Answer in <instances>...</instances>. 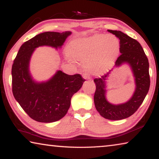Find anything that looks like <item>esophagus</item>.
Here are the masks:
<instances>
[{
	"label": "esophagus",
	"instance_id": "esophagus-1",
	"mask_svg": "<svg viewBox=\"0 0 159 159\" xmlns=\"http://www.w3.org/2000/svg\"><path fill=\"white\" fill-rule=\"evenodd\" d=\"M83 77L85 79H90V76H89V74H88V73H85V74H83Z\"/></svg>",
	"mask_w": 159,
	"mask_h": 159
}]
</instances>
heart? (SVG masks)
<instances>
[{
	"mask_svg": "<svg viewBox=\"0 0 159 159\" xmlns=\"http://www.w3.org/2000/svg\"><path fill=\"white\" fill-rule=\"evenodd\" d=\"M68 51L75 60L87 61L85 67L91 73L101 75L111 68L119 51V44L114 37L96 34L73 40Z\"/></svg>",
	"mask_w": 159,
	"mask_h": 159,
	"instance_id": "obj_1",
	"label": "heart"
}]
</instances>
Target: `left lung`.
<instances>
[{
	"label": "left lung",
	"instance_id": "obj_1",
	"mask_svg": "<svg viewBox=\"0 0 159 159\" xmlns=\"http://www.w3.org/2000/svg\"><path fill=\"white\" fill-rule=\"evenodd\" d=\"M120 40V55L115 62L116 67L128 64L134 78L135 90L128 102L113 104L107 99V80L110 71L101 78L94 79L96 90L94 95L95 108L102 117L109 120H121L133 115L141 105L150 86L149 61L139 43L120 31L109 30Z\"/></svg>",
	"mask_w": 159,
	"mask_h": 159
}]
</instances>
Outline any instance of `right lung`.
Returning a JSON list of instances; mask_svg holds the SVG:
<instances>
[{
	"instance_id": "obj_1",
	"label": "right lung",
	"mask_w": 159,
	"mask_h": 159,
	"mask_svg": "<svg viewBox=\"0 0 159 159\" xmlns=\"http://www.w3.org/2000/svg\"><path fill=\"white\" fill-rule=\"evenodd\" d=\"M71 31H47L21 45L12 66V93L21 108L38 122L52 123L62 118L71 105V99L82 87L80 74L68 75L57 71L47 81L37 82L29 71L31 55L36 48H61Z\"/></svg>"
}]
</instances>
